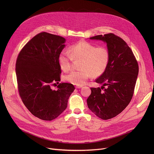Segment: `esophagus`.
Instances as JSON below:
<instances>
[{
	"instance_id": "esophagus-1",
	"label": "esophagus",
	"mask_w": 154,
	"mask_h": 154,
	"mask_svg": "<svg viewBox=\"0 0 154 154\" xmlns=\"http://www.w3.org/2000/svg\"><path fill=\"white\" fill-rule=\"evenodd\" d=\"M82 86H75V88H77V89H79V88H81Z\"/></svg>"
}]
</instances>
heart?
Masks as SVG:
<instances>
[{"instance_id":"obj_1","label":"heart","mask_w":154,"mask_h":154,"mask_svg":"<svg viewBox=\"0 0 154 154\" xmlns=\"http://www.w3.org/2000/svg\"><path fill=\"white\" fill-rule=\"evenodd\" d=\"M70 54L62 52L58 56L60 68L68 71L72 67L73 60L80 61L79 69L74 70L65 75L64 80L72 84L82 86L91 75H101L106 70L110 58L108 49L105 46L97 47L93 44L82 41L69 48Z\"/></svg>"}]
</instances>
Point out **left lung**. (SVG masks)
<instances>
[{"instance_id":"obj_1","label":"left lung","mask_w":154,"mask_h":154,"mask_svg":"<svg viewBox=\"0 0 154 154\" xmlns=\"http://www.w3.org/2000/svg\"><path fill=\"white\" fill-rule=\"evenodd\" d=\"M90 38L106 42L110 54L105 71L96 80L102 86L91 88V93L86 100L88 106L93 113L107 120L121 113L132 99L138 64L132 51L118 36L110 33Z\"/></svg>"}]
</instances>
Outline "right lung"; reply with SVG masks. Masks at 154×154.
Listing matches in <instances>:
<instances>
[{
  "label": "right lung",
  "instance_id": "right-lung-1",
  "mask_svg": "<svg viewBox=\"0 0 154 154\" xmlns=\"http://www.w3.org/2000/svg\"><path fill=\"white\" fill-rule=\"evenodd\" d=\"M65 39L47 32L32 38L20 51L16 63L17 89L24 104L35 116L44 121L56 119L67 107L75 90L72 84L60 83L58 56Z\"/></svg>",
  "mask_w": 154,
  "mask_h": 154
}]
</instances>
